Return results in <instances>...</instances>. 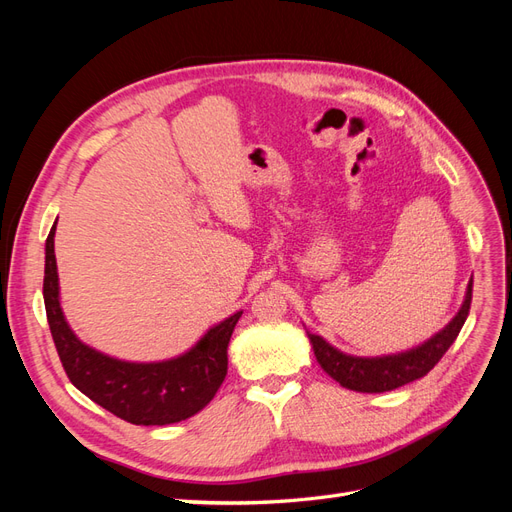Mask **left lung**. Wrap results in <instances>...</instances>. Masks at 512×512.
Returning <instances> with one entry per match:
<instances>
[{"label":"left lung","mask_w":512,"mask_h":512,"mask_svg":"<svg viewBox=\"0 0 512 512\" xmlns=\"http://www.w3.org/2000/svg\"><path fill=\"white\" fill-rule=\"evenodd\" d=\"M472 303V282L468 284L466 301H463L457 316L446 324V327L433 335L429 342L418 346L414 350L393 354V356H378V359H361V356H350L329 346L320 335L307 333L309 342H312L316 361L327 374L337 380L350 391L359 393H384L414 382L418 378L427 376L429 371L438 365V361L451 348L457 339L463 322L470 314Z\"/></svg>","instance_id":"left-lung-1"}]
</instances>
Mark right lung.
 <instances>
[{"label": "right lung", "instance_id": "right-lung-1", "mask_svg": "<svg viewBox=\"0 0 512 512\" xmlns=\"http://www.w3.org/2000/svg\"><path fill=\"white\" fill-rule=\"evenodd\" d=\"M53 237L55 226L46 239L44 307L59 361L76 389L132 425H170L203 410L226 378V348L243 312L209 329L190 352L177 359L162 363L111 359L85 346L68 327L59 307Z\"/></svg>", "mask_w": 512, "mask_h": 512}]
</instances>
